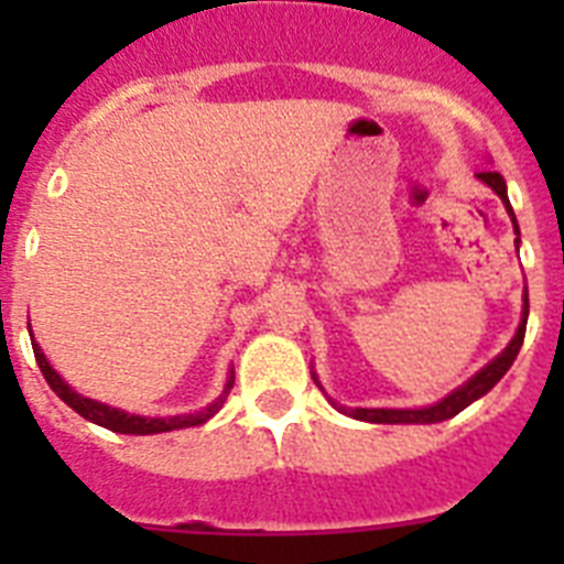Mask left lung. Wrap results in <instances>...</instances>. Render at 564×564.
I'll return each instance as SVG.
<instances>
[{
  "instance_id": "left-lung-1",
  "label": "left lung",
  "mask_w": 564,
  "mask_h": 564,
  "mask_svg": "<svg viewBox=\"0 0 564 564\" xmlns=\"http://www.w3.org/2000/svg\"><path fill=\"white\" fill-rule=\"evenodd\" d=\"M477 177H480L486 186H491L497 194H500L502 206H506L508 217H511V223H514V231H517V217H514V208H511V203H508V192H506V181H502V174L480 172ZM525 325H528V293H525V307H522L520 327H517L514 338L508 341L506 350H502L495 361H488L486 367L477 372V376L468 378L463 387H457L455 392H449V395L443 398V401L432 403V406H421V410H344V406H338V403H333V406H336V410H341L344 415H350V417H356V421H367V423H441V421H446V417H455L457 412H463L468 403H475L477 398L486 395V392L491 390V387H495L502 376H506L508 367L514 364L517 352H520V347H522V338H525ZM316 383H318V378H316ZM318 387H322V383H318Z\"/></svg>"
}]
</instances>
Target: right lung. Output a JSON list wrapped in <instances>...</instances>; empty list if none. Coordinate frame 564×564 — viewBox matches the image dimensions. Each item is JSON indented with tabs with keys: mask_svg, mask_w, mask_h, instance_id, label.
<instances>
[{
	"mask_svg": "<svg viewBox=\"0 0 564 564\" xmlns=\"http://www.w3.org/2000/svg\"><path fill=\"white\" fill-rule=\"evenodd\" d=\"M33 352H36L39 370H42L44 381L50 383V390L56 392V395L62 398L64 403H67L69 410H76L78 415L87 417V421H93V423H98V426H104V430L121 432V435H158V432H172V430H186V426H200V423H206L208 417H214L217 412H220V406L226 403L228 392H231V387H234V370H231V376H228L223 395L217 398V401L208 403L206 410L192 412V415H174V417L129 415V412L115 410V406H107V403H101V401H93V398L78 395V392L73 390L69 383H64V378L58 376L53 367H50V361L44 358V352L39 350L36 341H33Z\"/></svg>",
	"mask_w": 564,
	"mask_h": 564,
	"instance_id": "1",
	"label": "right lung"
}]
</instances>
